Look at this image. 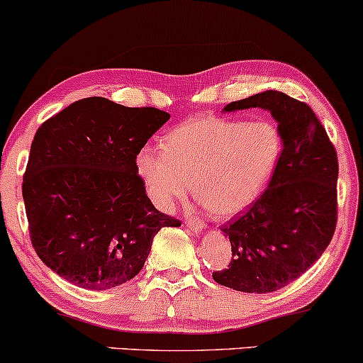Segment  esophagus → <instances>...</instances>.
<instances>
[{"label":"esophagus","mask_w":363,"mask_h":363,"mask_svg":"<svg viewBox=\"0 0 363 363\" xmlns=\"http://www.w3.org/2000/svg\"><path fill=\"white\" fill-rule=\"evenodd\" d=\"M186 226L193 231V233H201V231L206 228V225H204L201 220H198V218H187Z\"/></svg>","instance_id":"34e87169"}]
</instances>
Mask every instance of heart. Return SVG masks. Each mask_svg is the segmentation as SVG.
I'll list each match as a JSON object with an SVG mask.
<instances>
[{"label": "heart", "instance_id": "1", "mask_svg": "<svg viewBox=\"0 0 363 363\" xmlns=\"http://www.w3.org/2000/svg\"><path fill=\"white\" fill-rule=\"evenodd\" d=\"M282 150V132L272 120L198 116L170 130L164 147L140 148L135 170L162 211L184 199L193 181L196 198L225 220L245 211L267 189Z\"/></svg>", "mask_w": 363, "mask_h": 363}]
</instances>
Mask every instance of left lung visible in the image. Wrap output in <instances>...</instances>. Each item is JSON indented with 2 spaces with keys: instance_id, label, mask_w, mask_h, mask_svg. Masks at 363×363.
<instances>
[{
  "instance_id": "left-lung-1",
  "label": "left lung",
  "mask_w": 363,
  "mask_h": 363,
  "mask_svg": "<svg viewBox=\"0 0 363 363\" xmlns=\"http://www.w3.org/2000/svg\"><path fill=\"white\" fill-rule=\"evenodd\" d=\"M248 108L270 111L284 150L267 189L238 220L221 226L231 262L213 279L230 289L264 294L303 276L333 238L338 159L306 103L269 89L226 104L225 111Z\"/></svg>"
}]
</instances>
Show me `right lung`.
<instances>
[{
  "label": "right lung",
  "instance_id": "right-lung-1",
  "mask_svg": "<svg viewBox=\"0 0 363 363\" xmlns=\"http://www.w3.org/2000/svg\"><path fill=\"white\" fill-rule=\"evenodd\" d=\"M169 118L94 96L37 130L21 193L32 245L57 276L113 289L142 270L160 228L181 226L157 211L135 170L137 152Z\"/></svg>",
  "mask_w": 363,
  "mask_h": 363
}]
</instances>
